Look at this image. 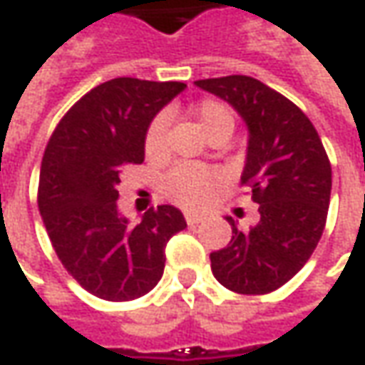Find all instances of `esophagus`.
Instances as JSON below:
<instances>
[{"label":"esophagus","instance_id":"1","mask_svg":"<svg viewBox=\"0 0 365 365\" xmlns=\"http://www.w3.org/2000/svg\"><path fill=\"white\" fill-rule=\"evenodd\" d=\"M203 220V215L200 214H185V222L190 225H195V224H200Z\"/></svg>","mask_w":365,"mask_h":365}]
</instances>
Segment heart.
Listing matches in <instances>:
<instances>
[{"label": "heart", "mask_w": 365, "mask_h": 365, "mask_svg": "<svg viewBox=\"0 0 365 365\" xmlns=\"http://www.w3.org/2000/svg\"><path fill=\"white\" fill-rule=\"evenodd\" d=\"M193 121L210 141L217 138H230L234 131V115L227 106L215 99H202L193 106L192 110ZM165 131H168V118L158 115L151 121L150 128L145 131L143 140V150L150 160H163L168 153V141H165ZM217 175L210 170H197V168H175L162 180V193L180 207L185 210H195L202 207L203 203L210 200V195L217 185Z\"/></svg>", "instance_id": "heart-1"}]
</instances>
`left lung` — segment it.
<instances>
[{
  "mask_svg": "<svg viewBox=\"0 0 365 365\" xmlns=\"http://www.w3.org/2000/svg\"><path fill=\"white\" fill-rule=\"evenodd\" d=\"M197 88L227 101L247 125L242 183L259 203V222L210 254L215 279L245 296L269 294L296 276L326 227L331 165L318 131L289 99L247 76L197 79Z\"/></svg>",
  "mask_w": 365,
  "mask_h": 365,
  "instance_id": "obj_1",
  "label": "left lung"
}]
</instances>
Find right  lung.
I'll use <instances>...</instances> for the list:
<instances>
[{"label":"right lung","instance_id":"right-lung-1","mask_svg":"<svg viewBox=\"0 0 365 365\" xmlns=\"http://www.w3.org/2000/svg\"><path fill=\"white\" fill-rule=\"evenodd\" d=\"M183 89L182 81L110 79L79 99L47 141L39 214L63 267L101 299L151 292L163 276L165 244L187 225L173 205L150 207L138 225L118 210L121 172L143 162L151 120Z\"/></svg>","mask_w":365,"mask_h":365}]
</instances>
